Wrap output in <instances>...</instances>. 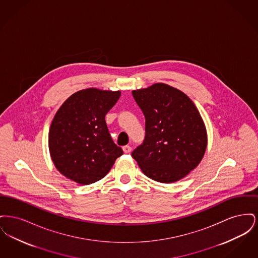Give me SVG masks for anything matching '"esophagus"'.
Listing matches in <instances>:
<instances>
[{
  "label": "esophagus",
  "mask_w": 258,
  "mask_h": 258,
  "mask_svg": "<svg viewBox=\"0 0 258 258\" xmlns=\"http://www.w3.org/2000/svg\"><path fill=\"white\" fill-rule=\"evenodd\" d=\"M123 153H125V154H128V153H131V152H132V147H131V146H128V145H126V146H123Z\"/></svg>",
  "instance_id": "34e87169"
}]
</instances>
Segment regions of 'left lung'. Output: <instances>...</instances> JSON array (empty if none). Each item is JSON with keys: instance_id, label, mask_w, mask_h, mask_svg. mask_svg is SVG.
Returning <instances> with one entry per match:
<instances>
[{"instance_id": "1", "label": "left lung", "mask_w": 258, "mask_h": 258, "mask_svg": "<svg viewBox=\"0 0 258 258\" xmlns=\"http://www.w3.org/2000/svg\"><path fill=\"white\" fill-rule=\"evenodd\" d=\"M133 96L146 120L144 142L133 158L152 180L169 184L183 179L200 163L208 143L196 104L164 83L134 90Z\"/></svg>"}]
</instances>
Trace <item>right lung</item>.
<instances>
[{"label":"right lung","instance_id":"right-lung-1","mask_svg":"<svg viewBox=\"0 0 258 258\" xmlns=\"http://www.w3.org/2000/svg\"><path fill=\"white\" fill-rule=\"evenodd\" d=\"M120 96V91L88 88L61 104L48 135L50 157L61 175L78 184H93L123 155L105 123V115Z\"/></svg>","mask_w":258,"mask_h":258}]
</instances>
